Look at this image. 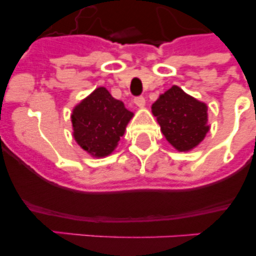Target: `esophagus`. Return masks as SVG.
Here are the masks:
<instances>
[{"label": "esophagus", "instance_id": "34e87169", "mask_svg": "<svg viewBox=\"0 0 256 256\" xmlns=\"http://www.w3.org/2000/svg\"><path fill=\"white\" fill-rule=\"evenodd\" d=\"M134 104L138 106V108H144V105H146V100H144V97L138 96L134 98Z\"/></svg>", "mask_w": 256, "mask_h": 256}]
</instances>
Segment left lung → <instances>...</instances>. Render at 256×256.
Instances as JSON below:
<instances>
[{
	"mask_svg": "<svg viewBox=\"0 0 256 256\" xmlns=\"http://www.w3.org/2000/svg\"><path fill=\"white\" fill-rule=\"evenodd\" d=\"M166 141L178 151L195 148L209 132L208 106L173 86L151 106Z\"/></svg>",
	"mask_w": 256,
	"mask_h": 256,
	"instance_id": "1",
	"label": "left lung"
}]
</instances>
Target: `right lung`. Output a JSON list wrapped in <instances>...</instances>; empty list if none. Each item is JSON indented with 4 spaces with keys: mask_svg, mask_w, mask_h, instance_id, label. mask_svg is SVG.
I'll use <instances>...</instances> for the list:
<instances>
[{
    "mask_svg": "<svg viewBox=\"0 0 256 256\" xmlns=\"http://www.w3.org/2000/svg\"><path fill=\"white\" fill-rule=\"evenodd\" d=\"M132 116L122 101L115 100L105 87H98L73 108L74 140L94 158L108 156L118 146Z\"/></svg>",
    "mask_w": 256,
    "mask_h": 256,
    "instance_id": "1",
    "label": "right lung"
}]
</instances>
